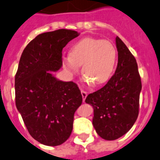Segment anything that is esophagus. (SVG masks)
I'll use <instances>...</instances> for the list:
<instances>
[{
  "label": "esophagus",
  "instance_id": "esophagus-1",
  "mask_svg": "<svg viewBox=\"0 0 160 160\" xmlns=\"http://www.w3.org/2000/svg\"><path fill=\"white\" fill-rule=\"evenodd\" d=\"M81 95H82V98H83V102H84L85 98H86V97H87L88 95V93L85 92V91L81 90Z\"/></svg>",
  "mask_w": 160,
  "mask_h": 160
}]
</instances>
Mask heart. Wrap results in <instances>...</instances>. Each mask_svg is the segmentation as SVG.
Returning a JSON list of instances; mask_svg holds the SVG:
<instances>
[{"label": "heart", "mask_w": 160, "mask_h": 160, "mask_svg": "<svg viewBox=\"0 0 160 160\" xmlns=\"http://www.w3.org/2000/svg\"><path fill=\"white\" fill-rule=\"evenodd\" d=\"M117 60V49L111 42L87 37L73 44L69 55L62 59V66L73 76L82 65V73L88 81L101 85L111 77Z\"/></svg>", "instance_id": "b5f03b06"}]
</instances>
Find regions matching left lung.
<instances>
[{
  "label": "left lung",
  "mask_w": 160,
  "mask_h": 160,
  "mask_svg": "<svg viewBox=\"0 0 160 160\" xmlns=\"http://www.w3.org/2000/svg\"><path fill=\"white\" fill-rule=\"evenodd\" d=\"M115 42L118 55L115 72L103 88L85 99L93 107L95 131L107 141L118 139L132 127L138 117L142 88L135 58L119 37Z\"/></svg>",
  "instance_id": "obj_1"
}]
</instances>
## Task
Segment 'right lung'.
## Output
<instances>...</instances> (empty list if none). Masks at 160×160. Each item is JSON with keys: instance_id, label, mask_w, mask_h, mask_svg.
Segmentation results:
<instances>
[{"instance_id": "1", "label": "right lung", "mask_w": 160, "mask_h": 160, "mask_svg": "<svg viewBox=\"0 0 160 160\" xmlns=\"http://www.w3.org/2000/svg\"><path fill=\"white\" fill-rule=\"evenodd\" d=\"M59 29L40 34L22 53L15 77L16 105L33 138L47 146L68 140L82 95L73 82L59 80L51 72L62 66V50L79 36Z\"/></svg>"}]
</instances>
